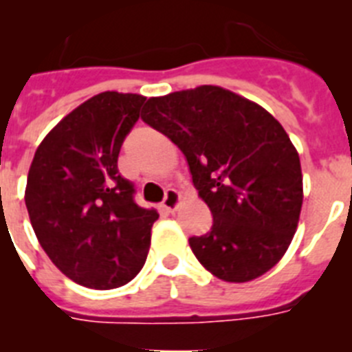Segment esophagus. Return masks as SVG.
Returning a JSON list of instances; mask_svg holds the SVG:
<instances>
[{
  "label": "esophagus",
  "instance_id": "34e87169",
  "mask_svg": "<svg viewBox=\"0 0 352 352\" xmlns=\"http://www.w3.org/2000/svg\"><path fill=\"white\" fill-rule=\"evenodd\" d=\"M178 203H179L178 190H174V188H167L166 197H164V201H162V206H164V210L173 211L174 208L178 206Z\"/></svg>",
  "mask_w": 352,
  "mask_h": 352
}]
</instances>
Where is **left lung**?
Returning <instances> with one entry per match:
<instances>
[{
    "instance_id": "8db88e82",
    "label": "left lung",
    "mask_w": 352,
    "mask_h": 352,
    "mask_svg": "<svg viewBox=\"0 0 352 352\" xmlns=\"http://www.w3.org/2000/svg\"><path fill=\"white\" fill-rule=\"evenodd\" d=\"M141 118L182 149L213 214L210 232L188 239L199 263L226 282L272 270L296 232L303 203L300 157L280 123L219 86L149 98Z\"/></svg>"
}]
</instances>
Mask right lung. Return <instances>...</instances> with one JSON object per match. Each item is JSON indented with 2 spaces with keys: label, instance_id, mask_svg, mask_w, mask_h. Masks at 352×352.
Here are the masks:
<instances>
[{
  "label": "right lung",
  "instance_id": "right-lung-1",
  "mask_svg": "<svg viewBox=\"0 0 352 352\" xmlns=\"http://www.w3.org/2000/svg\"><path fill=\"white\" fill-rule=\"evenodd\" d=\"M144 96L105 91L74 109L45 135L31 162L26 208L49 259L91 289L129 284L144 266L155 210L133 201L118 155Z\"/></svg>",
  "mask_w": 352,
  "mask_h": 352
}]
</instances>
